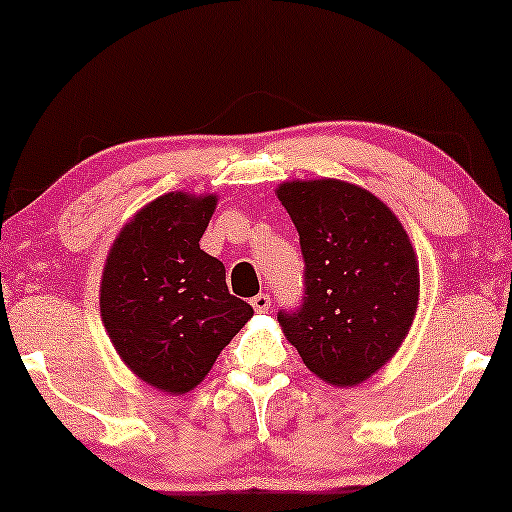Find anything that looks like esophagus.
Returning <instances> with one entry per match:
<instances>
[{
  "instance_id": "obj_1",
  "label": "esophagus",
  "mask_w": 512,
  "mask_h": 512,
  "mask_svg": "<svg viewBox=\"0 0 512 512\" xmlns=\"http://www.w3.org/2000/svg\"><path fill=\"white\" fill-rule=\"evenodd\" d=\"M250 304H253L257 313H266L271 308V297H269V294H257V297L250 301Z\"/></svg>"
}]
</instances>
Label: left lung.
I'll list each match as a JSON object with an SVG mask.
<instances>
[{"mask_svg":"<svg viewBox=\"0 0 512 512\" xmlns=\"http://www.w3.org/2000/svg\"><path fill=\"white\" fill-rule=\"evenodd\" d=\"M276 197L299 232L306 297L278 313L283 334L315 376L364 383L397 355L420 304V266L401 220L364 187L285 181Z\"/></svg>","mask_w":512,"mask_h":512,"instance_id":"8db88e82","label":"left lung"}]
</instances>
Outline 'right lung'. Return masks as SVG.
I'll return each instance as SVG.
<instances>
[{"instance_id": "obj_1", "label": "right lung", "mask_w": 512, "mask_h": 512, "mask_svg": "<svg viewBox=\"0 0 512 512\" xmlns=\"http://www.w3.org/2000/svg\"><path fill=\"white\" fill-rule=\"evenodd\" d=\"M218 194L167 192L139 208L115 236L99 311L115 352L136 378L187 394L253 318L227 290L225 266L199 248Z\"/></svg>"}]
</instances>
